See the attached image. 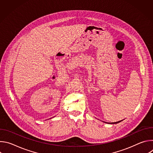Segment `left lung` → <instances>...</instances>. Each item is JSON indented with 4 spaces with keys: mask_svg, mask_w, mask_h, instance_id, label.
<instances>
[{
    "mask_svg": "<svg viewBox=\"0 0 153 153\" xmlns=\"http://www.w3.org/2000/svg\"><path fill=\"white\" fill-rule=\"evenodd\" d=\"M121 121H122V120H120V121H119V122H111V123H109V122H108V123H111V124H115V123H119V122H120ZM105 123H107V122H104Z\"/></svg>",
    "mask_w": 153,
    "mask_h": 153,
    "instance_id": "1",
    "label": "left lung"
}]
</instances>
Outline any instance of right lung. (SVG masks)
Masks as SVG:
<instances>
[{
  "instance_id": "1",
  "label": "right lung",
  "mask_w": 153,
  "mask_h": 153,
  "mask_svg": "<svg viewBox=\"0 0 153 153\" xmlns=\"http://www.w3.org/2000/svg\"><path fill=\"white\" fill-rule=\"evenodd\" d=\"M50 119H51V118H50Z\"/></svg>"
}]
</instances>
